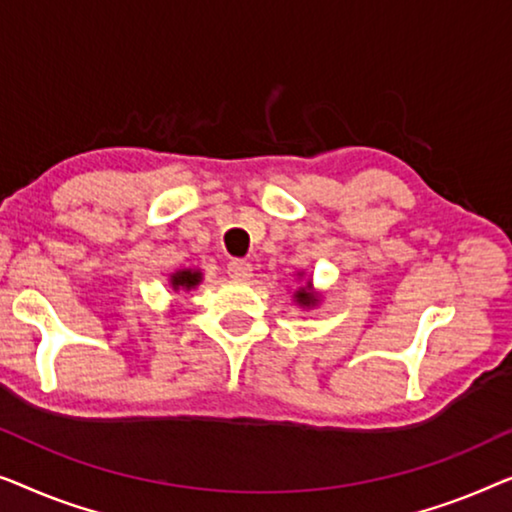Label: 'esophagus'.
Segmentation results:
<instances>
[{"mask_svg":"<svg viewBox=\"0 0 512 512\" xmlns=\"http://www.w3.org/2000/svg\"><path fill=\"white\" fill-rule=\"evenodd\" d=\"M227 273L229 278L239 280V283H246V280L253 278V264L246 262V259H232L227 264Z\"/></svg>","mask_w":512,"mask_h":512,"instance_id":"obj_1","label":"esophagus"}]
</instances>
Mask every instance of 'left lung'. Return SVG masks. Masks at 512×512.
Here are the masks:
<instances>
[{"label": "left lung", "instance_id": "left-lung-1", "mask_svg": "<svg viewBox=\"0 0 512 512\" xmlns=\"http://www.w3.org/2000/svg\"><path fill=\"white\" fill-rule=\"evenodd\" d=\"M297 278L301 280L304 278V271H299L297 273ZM292 301L294 304H297L299 308H313V306H318L320 301H322V294L320 292H315V287H313V278H306V283H301V285H297V290L292 292Z\"/></svg>", "mask_w": 512, "mask_h": 512}]
</instances>
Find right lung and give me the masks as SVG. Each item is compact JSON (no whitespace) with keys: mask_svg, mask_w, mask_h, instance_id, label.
<instances>
[{"mask_svg":"<svg viewBox=\"0 0 512 512\" xmlns=\"http://www.w3.org/2000/svg\"><path fill=\"white\" fill-rule=\"evenodd\" d=\"M201 280H204V273H201V269H176L174 273H169V287L174 292H178V290L190 292L197 285H201Z\"/></svg>","mask_w":512,"mask_h":512,"instance_id":"add662e5","label":"right lung"}]
</instances>
